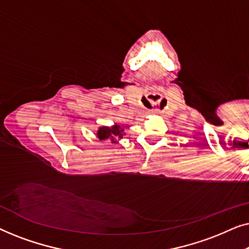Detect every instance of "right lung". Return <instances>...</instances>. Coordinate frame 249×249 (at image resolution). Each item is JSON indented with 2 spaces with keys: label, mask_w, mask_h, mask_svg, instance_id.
Wrapping results in <instances>:
<instances>
[{
  "label": "right lung",
  "mask_w": 249,
  "mask_h": 249,
  "mask_svg": "<svg viewBox=\"0 0 249 249\" xmlns=\"http://www.w3.org/2000/svg\"><path fill=\"white\" fill-rule=\"evenodd\" d=\"M122 129L120 125H114V127L108 128V127H102L100 130L97 131V137L100 138V141H107L110 139L112 142H117L118 138L122 137Z\"/></svg>",
  "instance_id": "add662e5"
}]
</instances>
